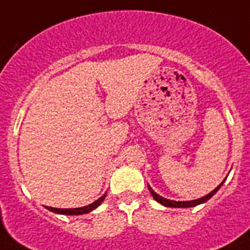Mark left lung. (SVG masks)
I'll use <instances>...</instances> for the list:
<instances>
[{
    "mask_svg": "<svg viewBox=\"0 0 250 250\" xmlns=\"http://www.w3.org/2000/svg\"><path fill=\"white\" fill-rule=\"evenodd\" d=\"M226 180V178H225ZM225 180L222 182H221L218 186H217L213 191H210L209 194H207L206 196H202V198L199 199H195V200H188V202H176V200H171V199H166L163 198V196H160L159 194H157V192L154 191L153 188H150V185H147V188H149V191L150 194H151V196H153L155 200H157L158 203H160L162 206L164 207H171V208H190V207H196L199 206V204H203V203H206L207 200H209L210 198H212L214 194H216L218 190H220V188L224 185Z\"/></svg>",
    "mask_w": 250,
    "mask_h": 250,
    "instance_id": "left-lung-1",
    "label": "left lung"
}]
</instances>
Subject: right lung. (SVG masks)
<instances>
[{
  "label": "right lung",
  "instance_id": "add662e5",
  "mask_svg": "<svg viewBox=\"0 0 250 250\" xmlns=\"http://www.w3.org/2000/svg\"><path fill=\"white\" fill-rule=\"evenodd\" d=\"M105 196H106V192L104 195L99 198L97 200H95L93 203L88 204L86 207H81V208H70V209H60V208H52V207H46L48 210H51L54 213H58V214H66V216H81V214H86V213L92 212L93 209H96L97 207L100 206L101 203L104 202Z\"/></svg>",
  "mask_w": 250,
  "mask_h": 250
}]
</instances>
